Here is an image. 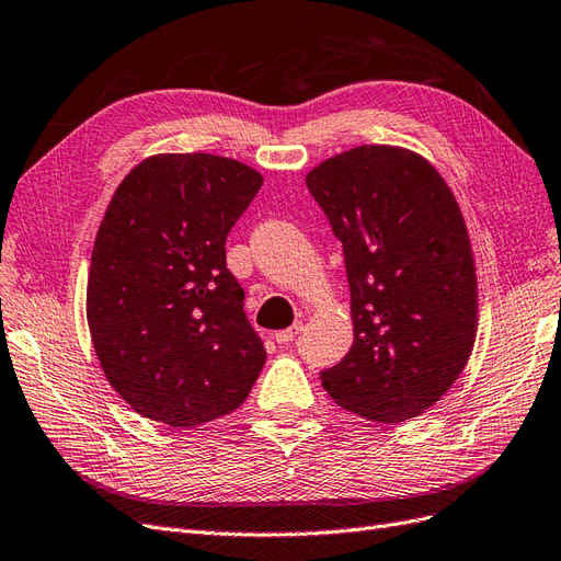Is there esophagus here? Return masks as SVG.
<instances>
[{
    "label": "esophagus",
    "instance_id": "esophagus-1",
    "mask_svg": "<svg viewBox=\"0 0 561 561\" xmlns=\"http://www.w3.org/2000/svg\"><path fill=\"white\" fill-rule=\"evenodd\" d=\"M301 332V323H295V325H290L287 330H280V332H276V342L278 344H287V342H293L297 335Z\"/></svg>",
    "mask_w": 561,
    "mask_h": 561
}]
</instances>
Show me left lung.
Masks as SVG:
<instances>
[{
    "label": "left lung",
    "mask_w": 561,
    "mask_h": 561,
    "mask_svg": "<svg viewBox=\"0 0 561 561\" xmlns=\"http://www.w3.org/2000/svg\"><path fill=\"white\" fill-rule=\"evenodd\" d=\"M344 250L354 344L321 373L344 411L385 425L417 417L474 350L477 271L456 195L401 146H356L307 174Z\"/></svg>",
    "instance_id": "obj_1"
}]
</instances>
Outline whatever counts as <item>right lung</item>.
I'll list each match as a JSON object with an SVG mask.
<instances>
[{
  "mask_svg": "<svg viewBox=\"0 0 561 561\" xmlns=\"http://www.w3.org/2000/svg\"><path fill=\"white\" fill-rule=\"evenodd\" d=\"M264 176L209 153H158L105 209L87 323L105 380L168 427L211 422L248 399L266 352L226 268V236Z\"/></svg>",
  "mask_w": 561,
  "mask_h": 561,
  "instance_id": "right-lung-1",
  "label": "right lung"
}]
</instances>
